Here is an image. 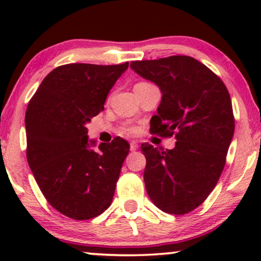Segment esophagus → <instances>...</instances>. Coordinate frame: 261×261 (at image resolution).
Listing matches in <instances>:
<instances>
[{
  "mask_svg": "<svg viewBox=\"0 0 261 261\" xmlns=\"http://www.w3.org/2000/svg\"><path fill=\"white\" fill-rule=\"evenodd\" d=\"M137 147H139V145H137L136 141H130V149H131V151H136Z\"/></svg>",
  "mask_w": 261,
  "mask_h": 261,
  "instance_id": "esophagus-1",
  "label": "esophagus"
}]
</instances>
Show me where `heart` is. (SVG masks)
Wrapping results in <instances>:
<instances>
[{
	"mask_svg": "<svg viewBox=\"0 0 261 261\" xmlns=\"http://www.w3.org/2000/svg\"><path fill=\"white\" fill-rule=\"evenodd\" d=\"M128 131H130V133H133V131H134V128H128Z\"/></svg>",
	"mask_w": 261,
	"mask_h": 261,
	"instance_id": "b5f03b06",
	"label": "heart"
}]
</instances>
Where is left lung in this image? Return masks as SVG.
Returning <instances> with one entry per match:
<instances>
[{
  "label": "left lung",
  "instance_id": "8db88e82",
  "mask_svg": "<svg viewBox=\"0 0 261 261\" xmlns=\"http://www.w3.org/2000/svg\"><path fill=\"white\" fill-rule=\"evenodd\" d=\"M130 67L162 92L152 133L176 139L173 149L141 145L146 190L162 211L188 214L205 201L224 168L234 134L229 93L220 77L190 56L133 61Z\"/></svg>",
  "mask_w": 261,
  "mask_h": 261
}]
</instances>
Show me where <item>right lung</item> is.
I'll return each instance as SVG.
<instances>
[{
  "label": "right lung",
  "mask_w": 261,
  "mask_h": 261,
  "mask_svg": "<svg viewBox=\"0 0 261 261\" xmlns=\"http://www.w3.org/2000/svg\"><path fill=\"white\" fill-rule=\"evenodd\" d=\"M121 65L68 64L47 74L25 112L27 160L45 199L65 216L89 220L113 201L128 143L115 137L91 148L86 125L104 110L127 70Z\"/></svg>",
  "instance_id": "obj_1"
}]
</instances>
